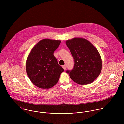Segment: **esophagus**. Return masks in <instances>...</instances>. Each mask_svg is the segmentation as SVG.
<instances>
[{"label": "esophagus", "mask_w": 124, "mask_h": 124, "mask_svg": "<svg viewBox=\"0 0 124 124\" xmlns=\"http://www.w3.org/2000/svg\"><path fill=\"white\" fill-rule=\"evenodd\" d=\"M62 68H63V69H64V70H66V66H65V65H62Z\"/></svg>", "instance_id": "obj_1"}]
</instances>
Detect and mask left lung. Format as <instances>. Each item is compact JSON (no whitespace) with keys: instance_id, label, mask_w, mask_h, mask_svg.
I'll list each match as a JSON object with an SVG mask.
<instances>
[{"instance_id":"8db88e82","label":"left lung","mask_w":124,"mask_h":124,"mask_svg":"<svg viewBox=\"0 0 124 124\" xmlns=\"http://www.w3.org/2000/svg\"><path fill=\"white\" fill-rule=\"evenodd\" d=\"M74 60L71 70H67L71 79L80 85L92 83L99 75L102 61L96 48L88 40L74 38L66 41Z\"/></svg>"}]
</instances>
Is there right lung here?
I'll return each mask as SVG.
<instances>
[{
	"label": "right lung",
	"instance_id": "add662e5",
	"mask_svg": "<svg viewBox=\"0 0 124 124\" xmlns=\"http://www.w3.org/2000/svg\"><path fill=\"white\" fill-rule=\"evenodd\" d=\"M60 43L58 40L42 39L33 47L27 58L26 69L28 77L40 88L53 87L64 71L53 55Z\"/></svg>",
	"mask_w": 124,
	"mask_h": 124
}]
</instances>
